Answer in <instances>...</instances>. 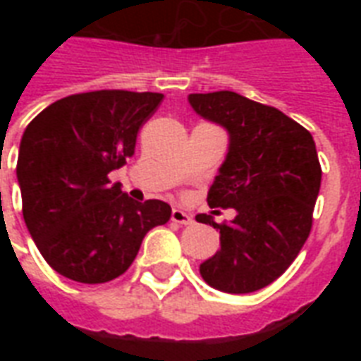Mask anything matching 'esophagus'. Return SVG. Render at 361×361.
<instances>
[{
	"label": "esophagus",
	"instance_id": "34e87169",
	"mask_svg": "<svg viewBox=\"0 0 361 361\" xmlns=\"http://www.w3.org/2000/svg\"><path fill=\"white\" fill-rule=\"evenodd\" d=\"M172 220L176 224H191L193 219H191V214L188 212H183L181 209H173L172 211Z\"/></svg>",
	"mask_w": 361,
	"mask_h": 361
}]
</instances>
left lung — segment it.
Masks as SVG:
<instances>
[{
  "mask_svg": "<svg viewBox=\"0 0 361 361\" xmlns=\"http://www.w3.org/2000/svg\"><path fill=\"white\" fill-rule=\"evenodd\" d=\"M188 100L197 116L226 129V158L207 201L235 209L228 224L195 216L220 230V250L199 272L220 292L250 294L279 279L310 235L321 188L315 141L286 114L232 90Z\"/></svg>",
  "mask_w": 361,
  "mask_h": 361,
  "instance_id": "left-lung-1",
  "label": "left lung"
}]
</instances>
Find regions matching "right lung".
I'll return each instance as SVG.
<instances>
[{"label":"right lung","mask_w":361,"mask_h":361,"mask_svg":"<svg viewBox=\"0 0 361 361\" xmlns=\"http://www.w3.org/2000/svg\"><path fill=\"white\" fill-rule=\"evenodd\" d=\"M162 94L94 90L50 104L25 129L17 160L23 216L61 276L102 284L131 267L142 238L170 220V204L133 201L108 173L135 152L139 127Z\"/></svg>","instance_id":"right-lung-1"}]
</instances>
